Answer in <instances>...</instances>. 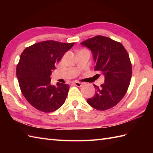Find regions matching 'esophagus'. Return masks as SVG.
<instances>
[{"label":"esophagus","mask_w":153,"mask_h":153,"mask_svg":"<svg viewBox=\"0 0 153 153\" xmlns=\"http://www.w3.org/2000/svg\"><path fill=\"white\" fill-rule=\"evenodd\" d=\"M72 83L74 84V85H76V86L78 87H81L83 85V83H80V82H73Z\"/></svg>","instance_id":"34e87169"}]
</instances>
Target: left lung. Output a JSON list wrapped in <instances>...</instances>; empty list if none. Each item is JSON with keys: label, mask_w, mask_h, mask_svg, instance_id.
Segmentation results:
<instances>
[{"label": "left lung", "mask_w": 153, "mask_h": 153, "mask_svg": "<svg viewBox=\"0 0 153 153\" xmlns=\"http://www.w3.org/2000/svg\"><path fill=\"white\" fill-rule=\"evenodd\" d=\"M91 51L95 70L105 76V83L96 89L87 102L93 108L106 110L116 106L124 97L131 78L129 54L123 45L110 38L97 35L81 43Z\"/></svg>", "instance_id": "8db88e82"}]
</instances>
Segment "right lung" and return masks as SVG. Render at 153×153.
Wrapping results in <instances>:
<instances>
[{
	"label": "right lung",
	"instance_id": "add662e5",
	"mask_svg": "<svg viewBox=\"0 0 153 153\" xmlns=\"http://www.w3.org/2000/svg\"><path fill=\"white\" fill-rule=\"evenodd\" d=\"M74 43L45 41L25 48L16 68V76L23 95L34 108L41 112H54L62 106L70 87L51 83L55 65Z\"/></svg>",
	"mask_w": 153,
	"mask_h": 153
}]
</instances>
